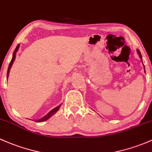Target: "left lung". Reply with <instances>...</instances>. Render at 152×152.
<instances>
[{"label": "left lung", "instance_id": "obj_1", "mask_svg": "<svg viewBox=\"0 0 152 152\" xmlns=\"http://www.w3.org/2000/svg\"><path fill=\"white\" fill-rule=\"evenodd\" d=\"M137 52H138V56H139L140 58H141V61H142V57H141V53H140L139 50H137ZM144 69H145V68H144Z\"/></svg>", "mask_w": 152, "mask_h": 152}]
</instances>
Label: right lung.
I'll use <instances>...</instances> for the list:
<instances>
[{
    "label": "right lung",
    "instance_id": "right-lung-1",
    "mask_svg": "<svg viewBox=\"0 0 152 152\" xmlns=\"http://www.w3.org/2000/svg\"><path fill=\"white\" fill-rule=\"evenodd\" d=\"M19 45H18L17 47H16V49H15V50H14V54H13V58H12V59H11V62H10V63H9V66H8V72H7V79H8V74H9L10 68H11V66H12V64H13V63H14V60H15V58H16V52H17L18 49H19ZM61 104H60L59 106L56 107V108H54V109L52 110H51L50 112V113H48V114H47L46 115L43 117V118H42L41 119H39V120H37V121H36V122L40 123V122H44V121H47V120H48V118H50V117H51L52 115H54L55 113H56V112H57V111L58 110L60 109V107H61Z\"/></svg>",
    "mask_w": 152,
    "mask_h": 152
}]
</instances>
